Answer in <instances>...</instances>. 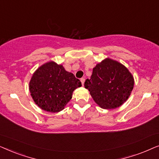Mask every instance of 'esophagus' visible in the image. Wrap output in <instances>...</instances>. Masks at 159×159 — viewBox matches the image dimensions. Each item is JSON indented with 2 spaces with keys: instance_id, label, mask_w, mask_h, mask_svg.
I'll use <instances>...</instances> for the list:
<instances>
[{
  "instance_id": "obj_1",
  "label": "esophagus",
  "mask_w": 159,
  "mask_h": 159,
  "mask_svg": "<svg viewBox=\"0 0 159 159\" xmlns=\"http://www.w3.org/2000/svg\"><path fill=\"white\" fill-rule=\"evenodd\" d=\"M81 80L82 84V86H83V84H84V80H84V78H81V80Z\"/></svg>"
}]
</instances>
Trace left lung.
I'll use <instances>...</instances> for the list:
<instances>
[{
	"label": "left lung",
	"mask_w": 159,
	"mask_h": 159,
	"mask_svg": "<svg viewBox=\"0 0 159 159\" xmlns=\"http://www.w3.org/2000/svg\"><path fill=\"white\" fill-rule=\"evenodd\" d=\"M84 85L98 105L104 109H112L128 99L134 79L124 65L106 58L93 68L90 79H87Z\"/></svg>",
	"instance_id": "left-lung-1"
}]
</instances>
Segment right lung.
<instances>
[{"label":"right lung","instance_id":"add662e5","mask_svg":"<svg viewBox=\"0 0 159 159\" xmlns=\"http://www.w3.org/2000/svg\"><path fill=\"white\" fill-rule=\"evenodd\" d=\"M82 86L80 80L65 70L62 65L51 61L43 64L33 74L30 91L34 103L43 110L58 112L71 99L73 91Z\"/></svg>","mask_w":159,"mask_h":159}]
</instances>
